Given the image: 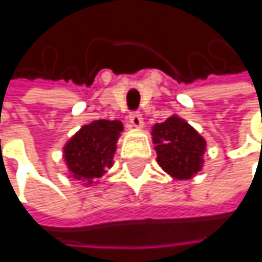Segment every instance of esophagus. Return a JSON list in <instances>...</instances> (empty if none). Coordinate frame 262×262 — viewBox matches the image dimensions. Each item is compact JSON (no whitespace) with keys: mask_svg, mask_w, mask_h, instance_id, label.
<instances>
[{"mask_svg":"<svg viewBox=\"0 0 262 262\" xmlns=\"http://www.w3.org/2000/svg\"><path fill=\"white\" fill-rule=\"evenodd\" d=\"M129 121H130L132 127H135V129H141V127L144 126V120H142V115H141L139 112H133V114H130Z\"/></svg>","mask_w":262,"mask_h":262,"instance_id":"esophagus-1","label":"esophagus"}]
</instances>
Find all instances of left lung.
Listing matches in <instances>:
<instances>
[{
    "label": "left lung",
    "mask_w": 262,
    "mask_h": 262,
    "mask_svg": "<svg viewBox=\"0 0 262 262\" xmlns=\"http://www.w3.org/2000/svg\"><path fill=\"white\" fill-rule=\"evenodd\" d=\"M151 139L159 167L178 181L194 178L203 167L206 141L178 115L151 129Z\"/></svg>",
    "instance_id": "1"
}]
</instances>
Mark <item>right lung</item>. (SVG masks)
<instances>
[{"mask_svg":"<svg viewBox=\"0 0 262 262\" xmlns=\"http://www.w3.org/2000/svg\"><path fill=\"white\" fill-rule=\"evenodd\" d=\"M118 120H97L83 126L63 147V159L71 178L91 185L114 164L117 141L123 132Z\"/></svg>","mask_w":262,"mask_h":262,"instance_id":"add662e5","label":"right lung"}]
</instances>
